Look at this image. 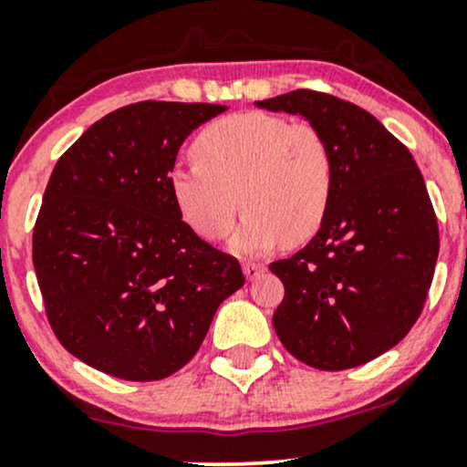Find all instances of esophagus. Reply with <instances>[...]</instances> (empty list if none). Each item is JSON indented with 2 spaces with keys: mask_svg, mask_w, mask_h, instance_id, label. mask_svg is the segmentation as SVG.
<instances>
[{
  "mask_svg": "<svg viewBox=\"0 0 467 467\" xmlns=\"http://www.w3.org/2000/svg\"><path fill=\"white\" fill-rule=\"evenodd\" d=\"M265 272V265L264 264H254V261H248V264H244V275L248 281H254L256 276L264 275Z\"/></svg>",
  "mask_w": 467,
  "mask_h": 467,
  "instance_id": "1",
  "label": "esophagus"
}]
</instances>
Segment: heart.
I'll return each mask as SVG.
<instances>
[{
  "label": "heart",
  "instance_id": "heart-1",
  "mask_svg": "<svg viewBox=\"0 0 467 467\" xmlns=\"http://www.w3.org/2000/svg\"><path fill=\"white\" fill-rule=\"evenodd\" d=\"M195 162L175 166L169 189L182 219L208 241L233 230L239 254H261L281 239L303 244L318 233L336 189L329 142L309 122L245 111L213 120L192 140Z\"/></svg>",
  "mask_w": 467,
  "mask_h": 467
}]
</instances>
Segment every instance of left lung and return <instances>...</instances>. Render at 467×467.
Wrapping results in <instances>:
<instances>
[{
  "label": "left lung",
  "instance_id": "8db88e82",
  "mask_svg": "<svg viewBox=\"0 0 467 467\" xmlns=\"http://www.w3.org/2000/svg\"><path fill=\"white\" fill-rule=\"evenodd\" d=\"M256 107L303 116L336 164L325 223L270 264L285 285L272 318L278 340L320 371L371 362L409 334L435 275L437 217L420 169L378 118L336 96L296 89Z\"/></svg>",
  "mask_w": 467,
  "mask_h": 467
}]
</instances>
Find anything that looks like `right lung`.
Instances as JSON below:
<instances>
[{"instance_id": "add662e5", "label": "right lung", "mask_w": 467, "mask_h": 467, "mask_svg": "<svg viewBox=\"0 0 467 467\" xmlns=\"http://www.w3.org/2000/svg\"><path fill=\"white\" fill-rule=\"evenodd\" d=\"M223 105L142 100L94 122L58 158L32 234L52 331L89 367L130 382L180 371L239 261L182 222L169 173L182 142Z\"/></svg>"}]
</instances>
